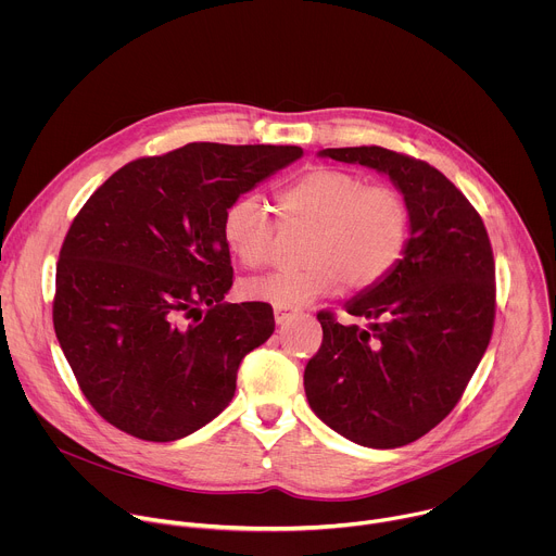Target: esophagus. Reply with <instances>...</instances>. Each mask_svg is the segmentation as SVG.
<instances>
[{
    "label": "esophagus",
    "mask_w": 556,
    "mask_h": 556,
    "mask_svg": "<svg viewBox=\"0 0 556 556\" xmlns=\"http://www.w3.org/2000/svg\"><path fill=\"white\" fill-rule=\"evenodd\" d=\"M296 309H290V307H275V321L277 324H283V321H288L290 316L294 314Z\"/></svg>",
    "instance_id": "obj_1"
}]
</instances>
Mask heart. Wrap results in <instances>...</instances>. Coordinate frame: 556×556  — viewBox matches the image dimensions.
<instances>
[{"instance_id": "heart-1", "label": "heart", "mask_w": 556, "mask_h": 556, "mask_svg": "<svg viewBox=\"0 0 556 556\" xmlns=\"http://www.w3.org/2000/svg\"><path fill=\"white\" fill-rule=\"evenodd\" d=\"M286 222L312 226L303 249L307 266L275 270L244 281L251 301L296 307L339 290L363 292L380 283L405 255L409 208L399 191L369 187L341 169H314L279 195ZM228 251L249 268L266 264L275 222L255 195L235 198L222 215Z\"/></svg>"}]
</instances>
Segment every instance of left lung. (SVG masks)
<instances>
[{
  "label": "left lung",
  "mask_w": 556,
  "mask_h": 556,
  "mask_svg": "<svg viewBox=\"0 0 556 556\" xmlns=\"http://www.w3.org/2000/svg\"><path fill=\"white\" fill-rule=\"evenodd\" d=\"M391 180L409 208L403 260L380 283L345 301L367 328L321 312V350L303 387L309 409L369 448L405 446L457 405L495 319V264L482 217L438 169L382 147L321 149Z\"/></svg>",
  "instance_id": "left-lung-1"
}]
</instances>
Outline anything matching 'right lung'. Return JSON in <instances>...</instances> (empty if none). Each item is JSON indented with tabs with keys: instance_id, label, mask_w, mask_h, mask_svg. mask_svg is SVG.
<instances>
[{
	"instance_id": "obj_1",
	"label": "right lung",
	"mask_w": 556,
	"mask_h": 556,
	"mask_svg": "<svg viewBox=\"0 0 556 556\" xmlns=\"http://www.w3.org/2000/svg\"><path fill=\"white\" fill-rule=\"evenodd\" d=\"M303 155L292 144L191 142L99 187L65 235L54 332L90 405L149 442L191 435L235 395L242 358L275 332L232 286L226 206Z\"/></svg>"
}]
</instances>
